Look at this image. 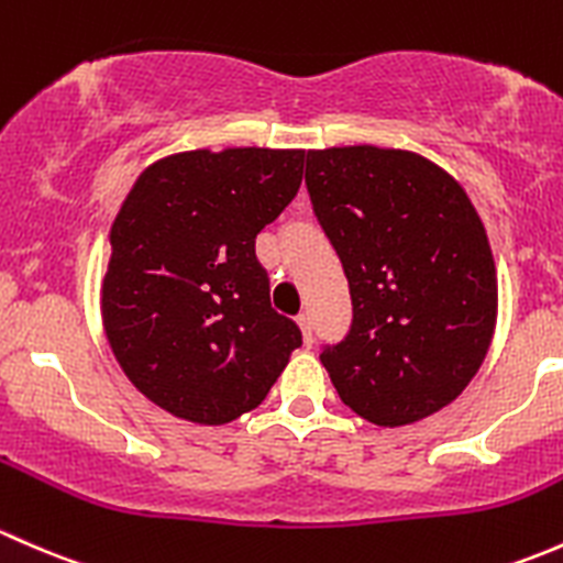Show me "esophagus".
<instances>
[{
  "label": "esophagus",
  "mask_w": 563,
  "mask_h": 563,
  "mask_svg": "<svg viewBox=\"0 0 563 563\" xmlns=\"http://www.w3.org/2000/svg\"><path fill=\"white\" fill-rule=\"evenodd\" d=\"M298 328H300V333H303L306 346H311V341H314V330H311V317L309 314H300L298 317Z\"/></svg>",
  "instance_id": "esophagus-1"
}]
</instances>
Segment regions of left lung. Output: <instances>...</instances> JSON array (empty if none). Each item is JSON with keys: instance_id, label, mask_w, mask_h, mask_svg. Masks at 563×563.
<instances>
[{"instance_id": "left-lung-1", "label": "left lung", "mask_w": 563, "mask_h": 563, "mask_svg": "<svg viewBox=\"0 0 563 563\" xmlns=\"http://www.w3.org/2000/svg\"><path fill=\"white\" fill-rule=\"evenodd\" d=\"M306 189L350 282V333L320 355L339 398L385 428L448 407L483 366L498 306L461 184L411 152L350 146L309 152Z\"/></svg>"}]
</instances>
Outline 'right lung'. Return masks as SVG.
<instances>
[{"mask_svg":"<svg viewBox=\"0 0 563 563\" xmlns=\"http://www.w3.org/2000/svg\"><path fill=\"white\" fill-rule=\"evenodd\" d=\"M303 152L228 148L154 162L110 230L102 322L132 385L170 415L222 426L260 407L303 344L271 309L254 239L298 195Z\"/></svg>","mask_w":563,"mask_h":563,"instance_id":"1","label":"right lung"}]
</instances>
